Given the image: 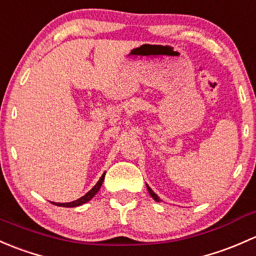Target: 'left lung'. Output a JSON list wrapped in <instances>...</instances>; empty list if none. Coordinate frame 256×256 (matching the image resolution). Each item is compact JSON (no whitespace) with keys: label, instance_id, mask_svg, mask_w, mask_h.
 <instances>
[{"label":"left lung","instance_id":"1","mask_svg":"<svg viewBox=\"0 0 256 256\" xmlns=\"http://www.w3.org/2000/svg\"><path fill=\"white\" fill-rule=\"evenodd\" d=\"M146 188H148V192H149V194H150V196H152V198H154V200H155V201H156V202H160V201H162V200H160V198H159V197H158V194H155V192H154V191H152V188H150V187H149V185H146Z\"/></svg>","mask_w":256,"mask_h":256}]
</instances>
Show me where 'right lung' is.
<instances>
[{
	"mask_svg": "<svg viewBox=\"0 0 256 256\" xmlns=\"http://www.w3.org/2000/svg\"><path fill=\"white\" fill-rule=\"evenodd\" d=\"M104 174H106V172H104ZM104 174L101 176V178L98 180V182H97L96 185L92 187V188L90 190L88 194H85V196L80 197V198H78L76 201L68 202V204H56V202H52V204H54L55 206H60V207H78V206H81V204H86V202H88L90 200H92V197H94V194H96L97 192L100 191V188H101V186H102V182H104Z\"/></svg>",
	"mask_w": 256,
	"mask_h": 256,
	"instance_id": "add662e5",
	"label": "right lung"
}]
</instances>
